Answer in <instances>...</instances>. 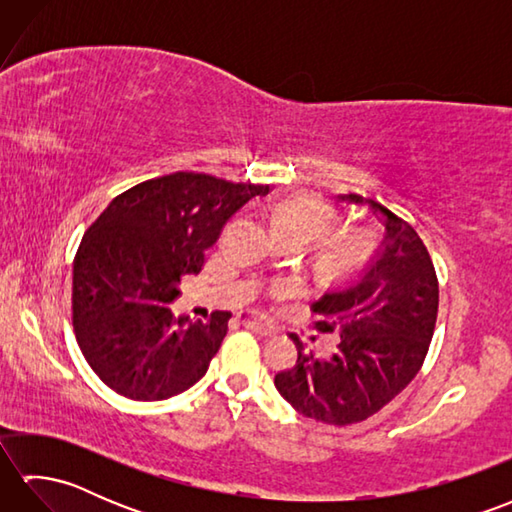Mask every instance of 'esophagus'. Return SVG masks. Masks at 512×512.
<instances>
[{
	"instance_id": "1",
	"label": "esophagus",
	"mask_w": 512,
	"mask_h": 512,
	"mask_svg": "<svg viewBox=\"0 0 512 512\" xmlns=\"http://www.w3.org/2000/svg\"><path fill=\"white\" fill-rule=\"evenodd\" d=\"M239 321H242L244 325H248V328H253L255 332H259L262 336H275V334H277V330L273 328V325L257 321V319H253V317H250V314H246V312L239 314Z\"/></svg>"
}]
</instances>
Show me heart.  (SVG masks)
<instances>
[{
	"label": "heart",
	"mask_w": 512,
	"mask_h": 512,
	"mask_svg": "<svg viewBox=\"0 0 512 512\" xmlns=\"http://www.w3.org/2000/svg\"><path fill=\"white\" fill-rule=\"evenodd\" d=\"M334 224L332 206L319 195L299 193L279 202L273 211V228L277 237L297 239L308 244L310 239L328 233ZM372 239L365 231L336 233L325 239L317 253V268L325 277H350L358 273L369 259Z\"/></svg>",
	"instance_id": "b5f03b06"
}]
</instances>
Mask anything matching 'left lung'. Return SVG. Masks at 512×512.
Instances as JSON below:
<instances>
[{"instance_id":"8db88e82","label":"left lung","mask_w":512,"mask_h":512,"mask_svg":"<svg viewBox=\"0 0 512 512\" xmlns=\"http://www.w3.org/2000/svg\"><path fill=\"white\" fill-rule=\"evenodd\" d=\"M339 202L367 206L380 242L365 266L312 303L319 332L339 336L336 352H306L297 334V365L275 387L301 416L354 424L374 416L405 389L427 356L438 317V279L422 239L383 204L347 193Z\"/></svg>"}]
</instances>
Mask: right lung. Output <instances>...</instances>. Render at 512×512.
I'll use <instances>...</instances> for the list:
<instances>
[{"label": "right lung", "instance_id": "1", "mask_svg": "<svg viewBox=\"0 0 512 512\" xmlns=\"http://www.w3.org/2000/svg\"><path fill=\"white\" fill-rule=\"evenodd\" d=\"M268 184L206 173L140 182L107 204L74 257V334L94 374L132 400H167L198 383L231 312L173 317L180 281L198 275L224 224Z\"/></svg>", "mask_w": 512, "mask_h": 512}]
</instances>
